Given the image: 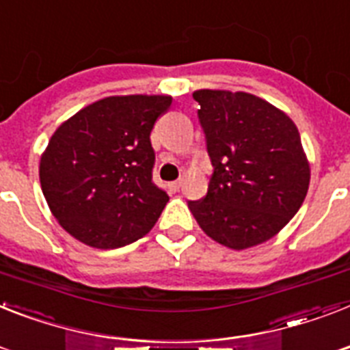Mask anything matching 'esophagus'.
Masks as SVG:
<instances>
[{"mask_svg": "<svg viewBox=\"0 0 350 350\" xmlns=\"http://www.w3.org/2000/svg\"><path fill=\"white\" fill-rule=\"evenodd\" d=\"M181 185H183V180H178V181H172V183H169V189L170 190H180L181 189Z\"/></svg>", "mask_w": 350, "mask_h": 350, "instance_id": "obj_1", "label": "esophagus"}]
</instances>
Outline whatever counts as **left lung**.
I'll use <instances>...</instances> for the list:
<instances>
[{
	"instance_id": "left-lung-1",
	"label": "left lung",
	"mask_w": 350,
	"mask_h": 350,
	"mask_svg": "<svg viewBox=\"0 0 350 350\" xmlns=\"http://www.w3.org/2000/svg\"><path fill=\"white\" fill-rule=\"evenodd\" d=\"M201 127L214 165L206 196L189 201L204 234L232 250L262 244L302 206L311 180L300 133L260 96L198 90Z\"/></svg>"
}]
</instances>
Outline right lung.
<instances>
[{
    "mask_svg": "<svg viewBox=\"0 0 350 350\" xmlns=\"http://www.w3.org/2000/svg\"><path fill=\"white\" fill-rule=\"evenodd\" d=\"M169 95L106 96L62 122L41 154L39 180L53 217L98 250L149 232L169 196L152 183L150 131Z\"/></svg>",
    "mask_w": 350,
    "mask_h": 350,
    "instance_id": "add662e5",
    "label": "right lung"
}]
</instances>
